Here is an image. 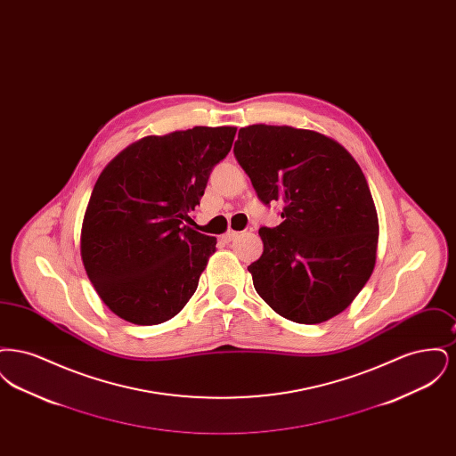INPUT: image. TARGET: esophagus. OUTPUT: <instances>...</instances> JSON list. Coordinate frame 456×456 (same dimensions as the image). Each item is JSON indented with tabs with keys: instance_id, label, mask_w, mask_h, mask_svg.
<instances>
[{
	"instance_id": "1",
	"label": "esophagus",
	"mask_w": 456,
	"mask_h": 456,
	"mask_svg": "<svg viewBox=\"0 0 456 456\" xmlns=\"http://www.w3.org/2000/svg\"><path fill=\"white\" fill-rule=\"evenodd\" d=\"M238 236L239 232H236V231H227V232L222 236V239H224L225 242H231V240H234Z\"/></svg>"
}]
</instances>
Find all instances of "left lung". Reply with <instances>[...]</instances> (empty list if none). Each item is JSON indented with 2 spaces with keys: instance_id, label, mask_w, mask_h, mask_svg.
Wrapping results in <instances>:
<instances>
[{
  "instance_id": "obj_1",
  "label": "left lung",
  "mask_w": 456,
  "mask_h": 456,
  "mask_svg": "<svg viewBox=\"0 0 456 456\" xmlns=\"http://www.w3.org/2000/svg\"><path fill=\"white\" fill-rule=\"evenodd\" d=\"M234 155L282 224L261 227L263 255L248 266L261 299L283 318L316 325L340 314L374 270L379 224L354 157L318 131L251 125Z\"/></svg>"
}]
</instances>
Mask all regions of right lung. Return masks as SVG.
<instances>
[{
  "label": "right lung",
  "instance_id": "1",
  "mask_svg": "<svg viewBox=\"0 0 456 456\" xmlns=\"http://www.w3.org/2000/svg\"><path fill=\"white\" fill-rule=\"evenodd\" d=\"M234 136V126L145 136L99 175L82 224L80 253L90 282L116 316L159 325L195 294L217 239L186 224Z\"/></svg>",
  "mask_w": 456,
  "mask_h": 456
}]
</instances>
